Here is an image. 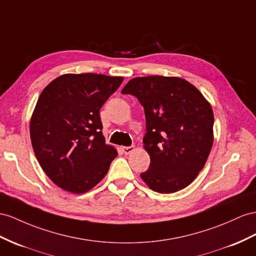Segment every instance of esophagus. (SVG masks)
Returning a JSON list of instances; mask_svg holds the SVG:
<instances>
[{
    "mask_svg": "<svg viewBox=\"0 0 256 256\" xmlns=\"http://www.w3.org/2000/svg\"><path fill=\"white\" fill-rule=\"evenodd\" d=\"M135 150V147L134 146H130V147H122V152L124 154H132Z\"/></svg>",
    "mask_w": 256,
    "mask_h": 256,
    "instance_id": "obj_1",
    "label": "esophagus"
}]
</instances>
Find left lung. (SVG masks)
Here are the masks:
<instances>
[{
    "mask_svg": "<svg viewBox=\"0 0 256 256\" xmlns=\"http://www.w3.org/2000/svg\"><path fill=\"white\" fill-rule=\"evenodd\" d=\"M130 94L145 109L144 148L150 166L140 174L154 192L172 194L190 185L204 166L214 140L211 104L194 85L178 76H148L130 80Z\"/></svg>",
    "mask_w": 256,
    "mask_h": 256,
    "instance_id": "left-lung-1",
    "label": "left lung"
}]
</instances>
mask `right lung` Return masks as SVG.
Segmentation results:
<instances>
[{
	"instance_id": "obj_1",
	"label": "right lung",
	"mask_w": 256,
	"mask_h": 256,
	"mask_svg": "<svg viewBox=\"0 0 256 256\" xmlns=\"http://www.w3.org/2000/svg\"><path fill=\"white\" fill-rule=\"evenodd\" d=\"M122 81V76L67 74L38 97L30 120L32 147L45 174L64 190L88 192L118 156L104 140L100 111Z\"/></svg>"
}]
</instances>
